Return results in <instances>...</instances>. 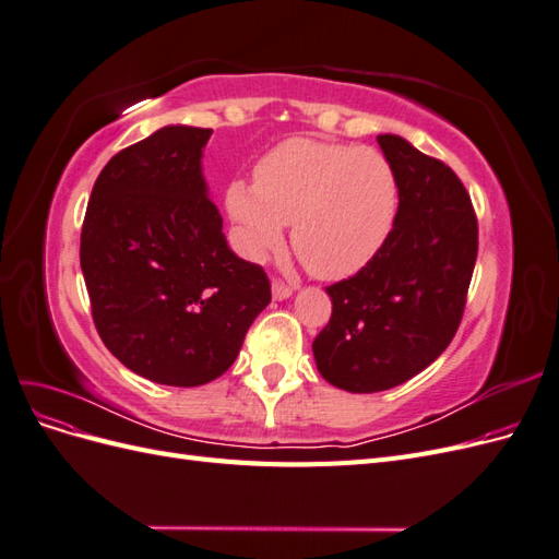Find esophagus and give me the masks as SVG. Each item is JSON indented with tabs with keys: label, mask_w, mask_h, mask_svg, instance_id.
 <instances>
[{
	"label": "esophagus",
	"mask_w": 559,
	"mask_h": 559,
	"mask_svg": "<svg viewBox=\"0 0 559 559\" xmlns=\"http://www.w3.org/2000/svg\"><path fill=\"white\" fill-rule=\"evenodd\" d=\"M292 296H294L292 286H286L282 282H273V298L275 300H286V298H292Z\"/></svg>",
	"instance_id": "1"
}]
</instances>
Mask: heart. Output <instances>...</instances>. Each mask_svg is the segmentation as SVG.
Returning <instances> with one entry per match:
<instances>
[{
    "mask_svg": "<svg viewBox=\"0 0 559 559\" xmlns=\"http://www.w3.org/2000/svg\"><path fill=\"white\" fill-rule=\"evenodd\" d=\"M224 205L247 259L277 251L294 224V249L312 273L347 280L392 238L399 179L378 148L292 138L263 154L253 183L233 179Z\"/></svg>",
    "mask_w": 559,
    "mask_h": 559,
    "instance_id": "heart-1",
    "label": "heart"
}]
</instances>
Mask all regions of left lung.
<instances>
[{
    "label": "left lung",
    "instance_id": "left-lung-1",
    "mask_svg": "<svg viewBox=\"0 0 559 559\" xmlns=\"http://www.w3.org/2000/svg\"><path fill=\"white\" fill-rule=\"evenodd\" d=\"M378 144L399 179L392 238L368 267L326 286L333 312L312 354L352 394L392 389L433 364L460 326L478 257V222L462 181L399 134Z\"/></svg>",
    "mask_w": 559,
    "mask_h": 559
}]
</instances>
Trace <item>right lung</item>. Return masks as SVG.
I'll return each mask as SVG.
<instances>
[{
	"mask_svg": "<svg viewBox=\"0 0 559 559\" xmlns=\"http://www.w3.org/2000/svg\"><path fill=\"white\" fill-rule=\"evenodd\" d=\"M210 128L165 126L105 165L81 230L95 329L132 373L170 386L224 376L270 302L263 267L235 253L210 200Z\"/></svg>",
	"mask_w": 559,
	"mask_h": 559,
	"instance_id": "right-lung-1",
	"label": "right lung"
}]
</instances>
